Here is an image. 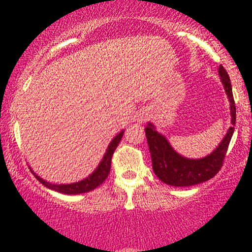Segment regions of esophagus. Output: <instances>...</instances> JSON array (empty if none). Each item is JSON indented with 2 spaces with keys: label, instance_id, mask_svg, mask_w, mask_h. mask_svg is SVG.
<instances>
[{
  "label": "esophagus",
  "instance_id": "1",
  "mask_svg": "<svg viewBox=\"0 0 252 252\" xmlns=\"http://www.w3.org/2000/svg\"><path fill=\"white\" fill-rule=\"evenodd\" d=\"M147 118H148V114H147L146 111L140 112V115H138V121H140V122H143V121H146Z\"/></svg>",
  "mask_w": 252,
  "mask_h": 252
}]
</instances>
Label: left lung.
Segmentation results:
<instances>
[{
    "label": "left lung",
    "instance_id": "1",
    "mask_svg": "<svg viewBox=\"0 0 252 252\" xmlns=\"http://www.w3.org/2000/svg\"><path fill=\"white\" fill-rule=\"evenodd\" d=\"M219 76L224 84L231 105V123L232 126L227 130L224 140L221 141L212 154L199 160H190L179 155L169 146L168 141L162 135L155 131L154 126L148 124L146 128V136L152 155V163L154 173L164 184L175 187H187L201 184L212 179L220 170L226 155L228 144L232 137L236 124V105L233 99L232 88H231L230 77L226 70L219 66Z\"/></svg>",
    "mask_w": 252,
    "mask_h": 252
}]
</instances>
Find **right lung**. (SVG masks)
Returning <instances> with one entry per match:
<instances>
[{
  "label": "right lung",
  "instance_id": "add662e5",
  "mask_svg": "<svg viewBox=\"0 0 252 252\" xmlns=\"http://www.w3.org/2000/svg\"><path fill=\"white\" fill-rule=\"evenodd\" d=\"M124 134V131H121L114 140L111 141V143L109 144L108 150L104 154V158L102 160V162L99 163V166L97 167V169L92 173L91 175L88 176L86 179H84L82 181H78L76 184H67V185H54V184H50V182L42 180L40 176H37L33 170L31 169V172L33 173L34 176L39 180L43 186L48 187V189L57 190V192L63 193V194H80V193H86L90 192V190L94 189L96 187L102 185L105 179L108 178L109 173H110V168H111V158L112 155H114L115 149L117 148L118 143L121 142L122 140V136Z\"/></svg>",
  "mask_w": 252,
  "mask_h": 252
}]
</instances>
